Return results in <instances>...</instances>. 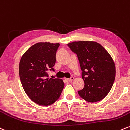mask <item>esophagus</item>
<instances>
[{"mask_svg": "<svg viewBox=\"0 0 130 130\" xmlns=\"http://www.w3.org/2000/svg\"><path fill=\"white\" fill-rule=\"evenodd\" d=\"M74 77H71V78H69V79H67V81H68V82H72L73 80H74Z\"/></svg>", "mask_w": 130, "mask_h": 130, "instance_id": "1", "label": "esophagus"}]
</instances>
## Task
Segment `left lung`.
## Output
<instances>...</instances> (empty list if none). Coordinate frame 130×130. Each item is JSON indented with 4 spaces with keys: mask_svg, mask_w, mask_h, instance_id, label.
<instances>
[{
    "mask_svg": "<svg viewBox=\"0 0 130 130\" xmlns=\"http://www.w3.org/2000/svg\"><path fill=\"white\" fill-rule=\"evenodd\" d=\"M68 45L77 55L82 71L85 86L78 91L79 95L89 102L104 99L115 80L116 67L110 54L95 41H74Z\"/></svg>",
    "mask_w": 130,
    "mask_h": 130,
    "instance_id": "1",
    "label": "left lung"
}]
</instances>
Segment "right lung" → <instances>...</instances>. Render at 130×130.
Instances as JSON below:
<instances>
[{"instance_id": "add662e5", "label": "right lung", "mask_w": 130, "mask_h": 130, "mask_svg": "<svg viewBox=\"0 0 130 130\" xmlns=\"http://www.w3.org/2000/svg\"><path fill=\"white\" fill-rule=\"evenodd\" d=\"M59 43L38 42L24 53L19 66L23 89L33 102L48 106L60 97L64 83L61 79L49 78L48 70L54 71Z\"/></svg>"}]
</instances>
